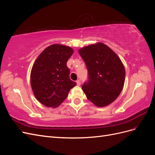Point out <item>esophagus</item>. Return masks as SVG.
I'll use <instances>...</instances> for the list:
<instances>
[{"label":"esophagus","mask_w":155,"mask_h":155,"mask_svg":"<svg viewBox=\"0 0 155 155\" xmlns=\"http://www.w3.org/2000/svg\"><path fill=\"white\" fill-rule=\"evenodd\" d=\"M76 83H77V85H78V86H80V85H81L80 81H79V80H77V81H76Z\"/></svg>","instance_id":"obj_1"}]
</instances>
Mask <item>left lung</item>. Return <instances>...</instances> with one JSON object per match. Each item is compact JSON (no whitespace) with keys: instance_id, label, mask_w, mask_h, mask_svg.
Returning a JSON list of instances; mask_svg holds the SVG:
<instances>
[{"instance_id":"1","label":"left lung","mask_w":155,"mask_h":155,"mask_svg":"<svg viewBox=\"0 0 155 155\" xmlns=\"http://www.w3.org/2000/svg\"><path fill=\"white\" fill-rule=\"evenodd\" d=\"M85 62L88 81L82 89L87 98L97 107L112 104L124 88L125 70L114 51L102 43L90 45L78 50Z\"/></svg>"}]
</instances>
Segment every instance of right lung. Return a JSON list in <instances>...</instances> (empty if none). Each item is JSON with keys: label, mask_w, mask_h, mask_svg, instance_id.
Listing matches in <instances>:
<instances>
[{"label": "right lung", "mask_w": 155, "mask_h": 155, "mask_svg": "<svg viewBox=\"0 0 155 155\" xmlns=\"http://www.w3.org/2000/svg\"><path fill=\"white\" fill-rule=\"evenodd\" d=\"M74 50L68 46L51 45L39 55L33 64L30 84L37 101L47 107H59L76 85L70 80L67 62Z\"/></svg>", "instance_id": "right-lung-1"}]
</instances>
